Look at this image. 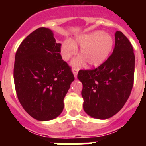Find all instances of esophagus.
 <instances>
[{"label":"esophagus","instance_id":"1","mask_svg":"<svg viewBox=\"0 0 146 146\" xmlns=\"http://www.w3.org/2000/svg\"><path fill=\"white\" fill-rule=\"evenodd\" d=\"M78 71H79V69L78 68H73V75L75 76V78H76L77 76V73H78Z\"/></svg>","mask_w":146,"mask_h":146}]
</instances>
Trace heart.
<instances>
[{"label":"heart","instance_id":"b5f03b06","mask_svg":"<svg viewBox=\"0 0 146 146\" xmlns=\"http://www.w3.org/2000/svg\"><path fill=\"white\" fill-rule=\"evenodd\" d=\"M80 45V54L73 61L74 66H81L87 61L89 66H97L103 64L111 54L113 47V39L111 35L103 31L77 35L73 40L62 43L61 55L67 60L76 52V46Z\"/></svg>","mask_w":146,"mask_h":146}]
</instances>
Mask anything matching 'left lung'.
<instances>
[{
	"label": "left lung",
	"instance_id": "8db88e82",
	"mask_svg": "<svg viewBox=\"0 0 146 146\" xmlns=\"http://www.w3.org/2000/svg\"><path fill=\"white\" fill-rule=\"evenodd\" d=\"M133 48L122 32L115 33L113 53L98 67L80 70L83 109L97 119H108L121 110L131 93L134 82Z\"/></svg>",
	"mask_w": 146,
	"mask_h": 146
}]
</instances>
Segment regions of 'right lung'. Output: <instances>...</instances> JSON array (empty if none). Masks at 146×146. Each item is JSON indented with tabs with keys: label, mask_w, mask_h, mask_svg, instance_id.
I'll list each match as a JSON object with an SVG mask.
<instances>
[{
	"label": "right lung",
	"mask_w": 146,
	"mask_h": 146,
	"mask_svg": "<svg viewBox=\"0 0 146 146\" xmlns=\"http://www.w3.org/2000/svg\"><path fill=\"white\" fill-rule=\"evenodd\" d=\"M52 31L41 27L22 42L13 69L17 98L23 109L38 120L54 119L64 109V98L74 76L60 55Z\"/></svg>",
	"instance_id": "add662e5"
}]
</instances>
